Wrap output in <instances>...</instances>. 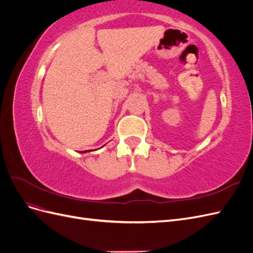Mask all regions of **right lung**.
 Instances as JSON below:
<instances>
[{
    "mask_svg": "<svg viewBox=\"0 0 253 253\" xmlns=\"http://www.w3.org/2000/svg\"><path fill=\"white\" fill-rule=\"evenodd\" d=\"M91 150H88V151H83V152H81V153H86V152H90ZM94 151V150H93Z\"/></svg>",
    "mask_w": 253,
    "mask_h": 253,
    "instance_id": "obj_1",
    "label": "right lung"
}]
</instances>
